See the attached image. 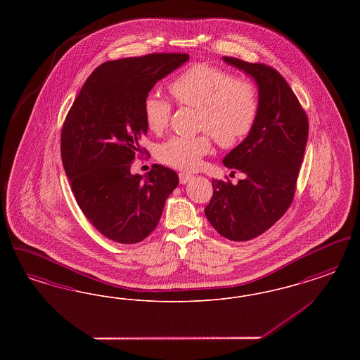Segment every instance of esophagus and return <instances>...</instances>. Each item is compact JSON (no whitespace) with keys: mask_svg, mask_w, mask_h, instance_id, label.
Wrapping results in <instances>:
<instances>
[{"mask_svg":"<svg viewBox=\"0 0 360 360\" xmlns=\"http://www.w3.org/2000/svg\"><path fill=\"white\" fill-rule=\"evenodd\" d=\"M191 179H193V175H191V174H188V172H179V182H181L182 185H186Z\"/></svg>","mask_w":360,"mask_h":360,"instance_id":"1","label":"esophagus"}]
</instances>
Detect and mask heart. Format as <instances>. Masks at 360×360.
Instances as JSON below:
<instances>
[{
    "mask_svg": "<svg viewBox=\"0 0 360 360\" xmlns=\"http://www.w3.org/2000/svg\"><path fill=\"white\" fill-rule=\"evenodd\" d=\"M174 100L197 108L198 127L206 129L217 144L232 147L247 136L259 112V91L250 81L236 79L226 70L197 63L182 71L169 86ZM143 116L148 129L160 134L166 129L172 105L158 94H148L143 103ZM210 150L207 135L172 136L158 148V159L174 169L194 170Z\"/></svg>",
    "mask_w": 360,
    "mask_h": 360,
    "instance_id": "heart-1",
    "label": "heart"
}]
</instances>
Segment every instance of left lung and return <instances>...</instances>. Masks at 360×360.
Here are the masks:
<instances>
[{"instance_id": "8db88e82", "label": "left lung", "mask_w": 360, "mask_h": 360, "mask_svg": "<svg viewBox=\"0 0 360 360\" xmlns=\"http://www.w3.org/2000/svg\"><path fill=\"white\" fill-rule=\"evenodd\" d=\"M250 75L259 91L257 121L247 137L225 155L224 166L244 174L236 185L213 179L206 219L226 239H254L290 206L308 141L307 113L276 70L223 56Z\"/></svg>"}]
</instances>
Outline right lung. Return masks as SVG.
Instances as JSON below:
<instances>
[{
    "label": "right lung",
    "instance_id": "right-lung-1",
    "mask_svg": "<svg viewBox=\"0 0 360 360\" xmlns=\"http://www.w3.org/2000/svg\"><path fill=\"white\" fill-rule=\"evenodd\" d=\"M188 53H151L105 62L86 79L63 124L60 154L77 204L108 239L135 244L159 223L178 175L154 165L131 174L148 127L143 103Z\"/></svg>",
    "mask_w": 360,
    "mask_h": 360
}]
</instances>
